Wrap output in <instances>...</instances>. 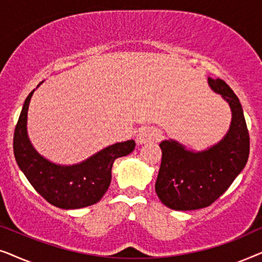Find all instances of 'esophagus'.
Segmentation results:
<instances>
[{
  "mask_svg": "<svg viewBox=\"0 0 262 262\" xmlns=\"http://www.w3.org/2000/svg\"><path fill=\"white\" fill-rule=\"evenodd\" d=\"M160 137V132L152 127H142L136 135V142L138 145L146 144L152 141H156Z\"/></svg>",
  "mask_w": 262,
  "mask_h": 262,
  "instance_id": "1",
  "label": "esophagus"
}]
</instances>
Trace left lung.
<instances>
[{
  "instance_id": "1",
  "label": "left lung",
  "mask_w": 262,
  "mask_h": 262,
  "mask_svg": "<svg viewBox=\"0 0 262 262\" xmlns=\"http://www.w3.org/2000/svg\"><path fill=\"white\" fill-rule=\"evenodd\" d=\"M209 85L230 106V127L217 144L202 151L186 149L174 139L160 143L162 161L155 191L171 210L191 211L211 205L248 161L249 134L238 98L221 78L209 77Z\"/></svg>"
}]
</instances>
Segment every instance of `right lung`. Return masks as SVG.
I'll return each instance as SVG.
<instances>
[{
  "label": "right lung",
  "instance_id": "add662e5",
  "mask_svg": "<svg viewBox=\"0 0 262 262\" xmlns=\"http://www.w3.org/2000/svg\"><path fill=\"white\" fill-rule=\"evenodd\" d=\"M34 91L25 100L14 131L13 149L17 166L35 191L56 207L70 210L96 204L110 187L113 162L134 151L135 141L116 143L73 166L51 162L34 149L27 135V112Z\"/></svg>",
  "mask_w": 262,
  "mask_h": 262
}]
</instances>
